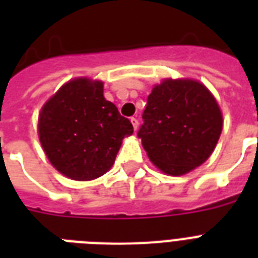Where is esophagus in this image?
Returning <instances> with one entry per match:
<instances>
[{
  "label": "esophagus",
  "instance_id": "obj_1",
  "mask_svg": "<svg viewBox=\"0 0 258 258\" xmlns=\"http://www.w3.org/2000/svg\"><path fill=\"white\" fill-rule=\"evenodd\" d=\"M131 123H133L134 130H137L138 125H139V120H138L137 117H131Z\"/></svg>",
  "mask_w": 258,
  "mask_h": 258
}]
</instances>
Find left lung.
Masks as SVG:
<instances>
[{"label": "left lung", "instance_id": "left-lung-1", "mask_svg": "<svg viewBox=\"0 0 258 258\" xmlns=\"http://www.w3.org/2000/svg\"><path fill=\"white\" fill-rule=\"evenodd\" d=\"M138 131L150 161L170 175L201 166L216 149L222 113L216 99L196 80L166 79L147 97Z\"/></svg>", "mask_w": 258, "mask_h": 258}]
</instances>
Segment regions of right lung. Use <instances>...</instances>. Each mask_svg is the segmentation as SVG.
Masks as SVG:
<instances>
[{
	"mask_svg": "<svg viewBox=\"0 0 258 258\" xmlns=\"http://www.w3.org/2000/svg\"><path fill=\"white\" fill-rule=\"evenodd\" d=\"M134 127L105 100L103 83L80 78L58 89L41 108L38 137L49 162L75 180L99 178L111 169Z\"/></svg>",
	"mask_w": 258,
	"mask_h": 258,
	"instance_id": "add662e5",
	"label": "right lung"
}]
</instances>
